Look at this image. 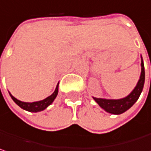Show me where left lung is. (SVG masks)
Wrapping results in <instances>:
<instances>
[{
	"mask_svg": "<svg viewBox=\"0 0 151 151\" xmlns=\"http://www.w3.org/2000/svg\"><path fill=\"white\" fill-rule=\"evenodd\" d=\"M141 75L140 78L134 90L130 92V94L121 99H98L93 98V99L99 104V105L103 108L104 111H106L109 113L119 115L129 110L130 107L137 102L138 99L143 88H144V80H145V73H144V65L143 58L141 56Z\"/></svg>",
	"mask_w": 151,
	"mask_h": 151,
	"instance_id": "1",
	"label": "left lung"
}]
</instances>
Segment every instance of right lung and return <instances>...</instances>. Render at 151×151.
Here are the masks:
<instances>
[{
  "label": "right lung",
  "instance_id": "add662e5",
  "mask_svg": "<svg viewBox=\"0 0 151 151\" xmlns=\"http://www.w3.org/2000/svg\"><path fill=\"white\" fill-rule=\"evenodd\" d=\"M58 91H59V85H57L56 89H55V91H53V93L51 96H49V97H47V99H45L43 100L37 101V102H33V103L22 102L21 100H18L17 99H15L10 93L9 94H10L12 99L16 103V104H18L23 110H26V111H30V112H38V111L45 110L48 105H50L53 102V100L55 99V98L58 95Z\"/></svg>",
  "mask_w": 151,
  "mask_h": 151
}]
</instances>
